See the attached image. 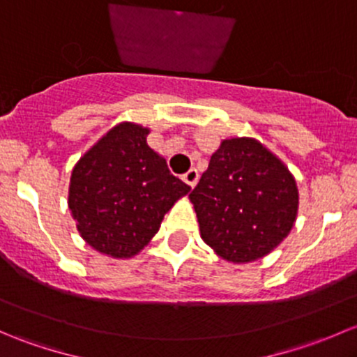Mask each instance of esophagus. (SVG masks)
I'll return each instance as SVG.
<instances>
[{"mask_svg": "<svg viewBox=\"0 0 357 357\" xmlns=\"http://www.w3.org/2000/svg\"><path fill=\"white\" fill-rule=\"evenodd\" d=\"M183 181H185L190 188H195L197 181H199V172H197V169H190V171L183 176Z\"/></svg>", "mask_w": 357, "mask_h": 357, "instance_id": "34e87169", "label": "esophagus"}]
</instances>
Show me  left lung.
Returning <instances> with one entry per match:
<instances>
[{"label":"left lung","instance_id":"8db88e82","mask_svg":"<svg viewBox=\"0 0 357 357\" xmlns=\"http://www.w3.org/2000/svg\"><path fill=\"white\" fill-rule=\"evenodd\" d=\"M200 236L233 264L257 261L289 236L298 188L282 158L255 138L222 139L190 193Z\"/></svg>","mask_w":357,"mask_h":357}]
</instances>
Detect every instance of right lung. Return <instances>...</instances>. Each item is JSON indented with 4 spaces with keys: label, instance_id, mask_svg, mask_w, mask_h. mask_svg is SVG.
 Instances as JSON below:
<instances>
[{
    "label": "right lung",
    "instance_id": "1",
    "mask_svg": "<svg viewBox=\"0 0 357 357\" xmlns=\"http://www.w3.org/2000/svg\"><path fill=\"white\" fill-rule=\"evenodd\" d=\"M150 128L119 122L75 162L68 208L81 238L112 259H131L160 228L164 214L190 186L150 149Z\"/></svg>",
    "mask_w": 357,
    "mask_h": 357
}]
</instances>
